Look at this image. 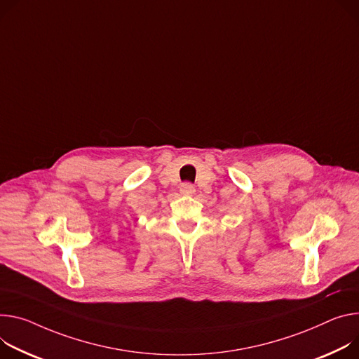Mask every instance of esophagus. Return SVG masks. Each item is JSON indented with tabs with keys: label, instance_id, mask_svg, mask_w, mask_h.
<instances>
[{
	"label": "esophagus",
	"instance_id": "obj_1",
	"mask_svg": "<svg viewBox=\"0 0 359 359\" xmlns=\"http://www.w3.org/2000/svg\"><path fill=\"white\" fill-rule=\"evenodd\" d=\"M194 191H196V189H194V186L190 184V183H183L180 186V193L182 194H187V196H190V194H193Z\"/></svg>",
	"mask_w": 359,
	"mask_h": 359
}]
</instances>
